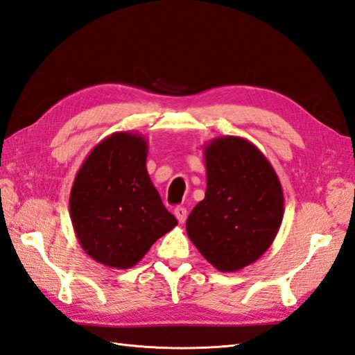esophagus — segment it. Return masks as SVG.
Masks as SVG:
<instances>
[{
	"instance_id": "esophagus-1",
	"label": "esophagus",
	"mask_w": 355,
	"mask_h": 355,
	"mask_svg": "<svg viewBox=\"0 0 355 355\" xmlns=\"http://www.w3.org/2000/svg\"><path fill=\"white\" fill-rule=\"evenodd\" d=\"M174 214H175L177 220H178L180 223H184V222H186V217H187V210H186L184 207H177L175 210H174Z\"/></svg>"
}]
</instances>
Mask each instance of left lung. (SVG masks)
<instances>
[{"label":"left lung","instance_id":"1","mask_svg":"<svg viewBox=\"0 0 355 355\" xmlns=\"http://www.w3.org/2000/svg\"><path fill=\"white\" fill-rule=\"evenodd\" d=\"M205 198L186 231L201 255L222 272L258 261L284 219V190L271 163L240 136L214 138L204 148Z\"/></svg>","mask_w":355,"mask_h":355}]
</instances>
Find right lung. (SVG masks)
<instances>
[{"instance_id": "add662e5", "label": "right lung", "mask_w": 355, "mask_h": 355, "mask_svg": "<svg viewBox=\"0 0 355 355\" xmlns=\"http://www.w3.org/2000/svg\"><path fill=\"white\" fill-rule=\"evenodd\" d=\"M148 142L115 132L79 168L70 192V219L80 248L98 264L130 268L177 226L147 172Z\"/></svg>"}]
</instances>
